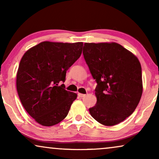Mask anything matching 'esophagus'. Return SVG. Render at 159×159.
Instances as JSON below:
<instances>
[{"instance_id":"esophagus-1","label":"esophagus","mask_w":159,"mask_h":159,"mask_svg":"<svg viewBox=\"0 0 159 159\" xmlns=\"http://www.w3.org/2000/svg\"><path fill=\"white\" fill-rule=\"evenodd\" d=\"M85 94H82V93H78V96H79L80 98H83L85 96Z\"/></svg>"}]
</instances>
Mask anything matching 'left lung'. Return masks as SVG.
<instances>
[{
    "label": "left lung",
    "mask_w": 159,
    "mask_h": 159,
    "mask_svg": "<svg viewBox=\"0 0 159 159\" xmlns=\"http://www.w3.org/2000/svg\"><path fill=\"white\" fill-rule=\"evenodd\" d=\"M84 60L97 82L96 105L89 108L101 125H118L129 116L143 94L138 58L116 43H84Z\"/></svg>",
    "instance_id": "1"
}]
</instances>
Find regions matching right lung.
<instances>
[{
  "mask_svg": "<svg viewBox=\"0 0 159 159\" xmlns=\"http://www.w3.org/2000/svg\"><path fill=\"white\" fill-rule=\"evenodd\" d=\"M83 43L45 41L21 58L16 90L27 112L40 125L51 127L66 118L77 95L64 89L66 73L80 57Z\"/></svg>",
  "mask_w": 159,
  "mask_h": 159,
  "instance_id": "right-lung-1",
  "label": "right lung"
}]
</instances>
